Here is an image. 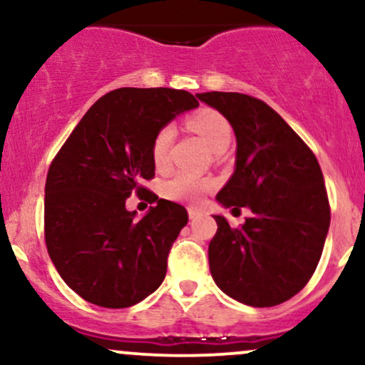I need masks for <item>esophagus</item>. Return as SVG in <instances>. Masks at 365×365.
Masks as SVG:
<instances>
[{
    "instance_id": "esophagus-1",
    "label": "esophagus",
    "mask_w": 365,
    "mask_h": 365,
    "mask_svg": "<svg viewBox=\"0 0 365 365\" xmlns=\"http://www.w3.org/2000/svg\"><path fill=\"white\" fill-rule=\"evenodd\" d=\"M199 216H200L199 209L188 207V217H190V220H197V217H199Z\"/></svg>"
}]
</instances>
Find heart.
Instances as JSON below:
<instances>
[{"label": "heart", "mask_w": 365, "mask_h": 365, "mask_svg": "<svg viewBox=\"0 0 365 365\" xmlns=\"http://www.w3.org/2000/svg\"><path fill=\"white\" fill-rule=\"evenodd\" d=\"M188 125L202 137L207 148L216 154L226 150L230 142H232V125L221 113L215 110H202L195 113L188 120ZM173 139L175 128L171 125H165L154 135L153 145H150V156H153V163L158 168H163L168 163V154ZM212 187H215V183L207 178H197L188 173H177L168 182H165L163 194L168 197V199L180 200V202H197Z\"/></svg>", "instance_id": "obj_1"}]
</instances>
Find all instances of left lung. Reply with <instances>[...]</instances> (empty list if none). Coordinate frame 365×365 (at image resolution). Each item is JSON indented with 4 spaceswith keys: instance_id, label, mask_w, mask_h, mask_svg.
I'll list each match as a JSON object with an SVG mask.
<instances>
[{
    "instance_id": "1",
    "label": "left lung",
    "mask_w": 365,
    "mask_h": 365,
    "mask_svg": "<svg viewBox=\"0 0 365 365\" xmlns=\"http://www.w3.org/2000/svg\"><path fill=\"white\" fill-rule=\"evenodd\" d=\"M197 98L220 111L237 137L235 171L216 195L217 202L252 211L240 228L215 216L209 269L232 299L273 307L302 290L321 259L331 220L321 166L309 145L261 99L216 91Z\"/></svg>"
}]
</instances>
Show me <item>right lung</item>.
<instances>
[{
	"mask_svg": "<svg viewBox=\"0 0 365 365\" xmlns=\"http://www.w3.org/2000/svg\"><path fill=\"white\" fill-rule=\"evenodd\" d=\"M197 106L187 91H111L54 156L44 190L46 247L63 282L87 302L130 307L165 279L187 209L140 183L154 178L150 145L158 130ZM133 191L158 202L140 220L124 207Z\"/></svg>",
	"mask_w": 365,
	"mask_h": 365,
	"instance_id": "add662e5",
	"label": "right lung"
}]
</instances>
